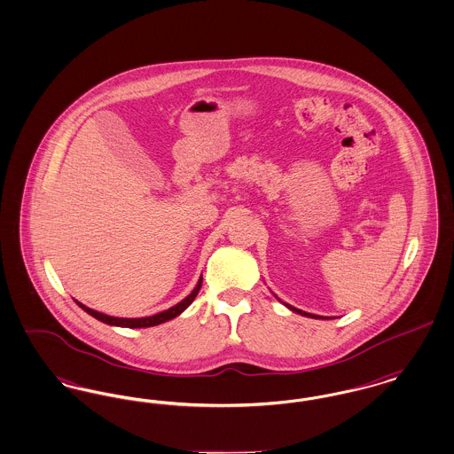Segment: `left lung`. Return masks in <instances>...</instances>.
<instances>
[{"mask_svg": "<svg viewBox=\"0 0 454 454\" xmlns=\"http://www.w3.org/2000/svg\"><path fill=\"white\" fill-rule=\"evenodd\" d=\"M275 295V294H273ZM275 299L277 301H280L277 295H275ZM282 302V301H280ZM284 306L287 309H291L292 312H295V314H301V316H306V317H312V319H331V317H326V316H317V314H310V312H306V310H301V309L294 308L291 304H286V302H282Z\"/></svg>", "mask_w": 454, "mask_h": 454, "instance_id": "obj_1", "label": "left lung"}]
</instances>
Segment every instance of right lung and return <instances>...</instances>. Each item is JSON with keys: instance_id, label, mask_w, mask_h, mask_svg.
Wrapping results in <instances>:
<instances>
[{"instance_id": "obj_1", "label": "right lung", "mask_w": 454, "mask_h": 454, "mask_svg": "<svg viewBox=\"0 0 454 454\" xmlns=\"http://www.w3.org/2000/svg\"><path fill=\"white\" fill-rule=\"evenodd\" d=\"M200 286H202V275H200V280H198V284H196V287H194V291L191 292L187 297H184L181 302H177V304L172 306V308L165 309L162 312H157V314H153V316H146V317H114V316H108V314H103V312H98V310H94V309L88 308V306H84V304L79 302V301H75V304L82 309V310H86L92 317H96L98 321H101V323H105V325H109V326L129 327V329H135V327L159 326V325H162V323H167V321H170V319L181 316L182 312L192 304V301H194L196 295L200 294Z\"/></svg>"}]
</instances>
